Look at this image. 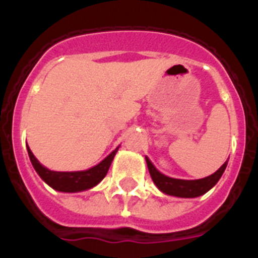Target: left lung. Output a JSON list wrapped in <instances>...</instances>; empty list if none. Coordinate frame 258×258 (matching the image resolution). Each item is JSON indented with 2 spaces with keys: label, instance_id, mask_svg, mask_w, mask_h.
Here are the masks:
<instances>
[{
  "label": "left lung",
  "instance_id": "obj_1",
  "mask_svg": "<svg viewBox=\"0 0 258 258\" xmlns=\"http://www.w3.org/2000/svg\"><path fill=\"white\" fill-rule=\"evenodd\" d=\"M146 163H147L150 175H151L154 183L156 184V187L160 191H163L164 194H166V195H172V197L177 198H198L203 195V194L208 192L214 184L220 181L221 175L223 174L227 165V161H225V164L221 166L217 172L208 175L206 178L178 179L170 178L168 175L159 172L154 166V164L150 161L149 157H146Z\"/></svg>",
  "mask_w": 258,
  "mask_h": 258
}]
</instances>
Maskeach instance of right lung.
<instances>
[{"label": "right lung", "mask_w": 258, "mask_h": 258, "mask_svg": "<svg viewBox=\"0 0 258 258\" xmlns=\"http://www.w3.org/2000/svg\"><path fill=\"white\" fill-rule=\"evenodd\" d=\"M117 150L118 147L113 150L98 165L93 166V168L88 170H80V172H54V170H50L45 168L44 165H41L40 161L36 159L35 155L32 154L31 149L27 146L29 159H31L32 165H33L35 170L37 172V174L42 178V181L49 184L50 187H52L56 191H61V192H80V191L89 190V188L97 186L106 177Z\"/></svg>", "instance_id": "add662e5"}]
</instances>
